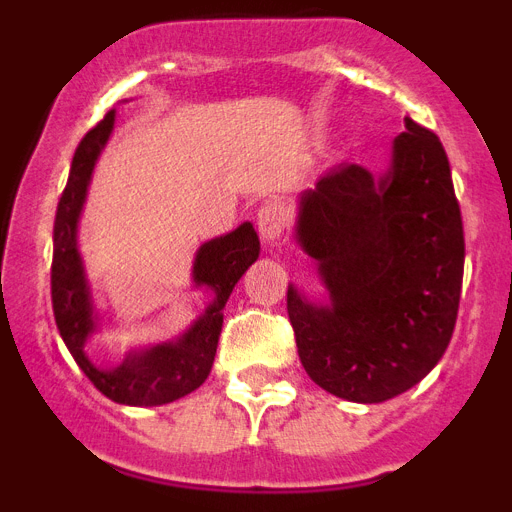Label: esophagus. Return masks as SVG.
I'll return each mask as SVG.
<instances>
[{"label": "esophagus", "mask_w": 512, "mask_h": 512, "mask_svg": "<svg viewBox=\"0 0 512 512\" xmlns=\"http://www.w3.org/2000/svg\"><path fill=\"white\" fill-rule=\"evenodd\" d=\"M287 223H289V217H287V210H284L282 202L269 200L259 207L256 225H259V233L264 241H269V243L279 241V238L284 235V230H287Z\"/></svg>", "instance_id": "34e87169"}]
</instances>
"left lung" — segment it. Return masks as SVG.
Returning <instances> with one entry per match:
<instances>
[{"label":"left lung","instance_id":"left-lung-1","mask_svg":"<svg viewBox=\"0 0 512 512\" xmlns=\"http://www.w3.org/2000/svg\"><path fill=\"white\" fill-rule=\"evenodd\" d=\"M297 238L333 300L315 307L287 289L307 377L354 402L408 392L449 346L464 277L461 210L438 135L405 117L384 179L333 166L302 194Z\"/></svg>","mask_w":512,"mask_h":512}]
</instances>
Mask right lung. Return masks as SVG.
Masks as SVG:
<instances>
[{
    "label": "right lung",
    "mask_w": 512,
    "mask_h": 512,
    "mask_svg": "<svg viewBox=\"0 0 512 512\" xmlns=\"http://www.w3.org/2000/svg\"><path fill=\"white\" fill-rule=\"evenodd\" d=\"M112 125H115V110L107 112L81 138L71 161L69 182L58 200L51 264L53 315L74 361L104 397L120 405H166L197 390L210 374L220 330H223V307L235 282L243 277V271L259 259V235L251 223H243L233 233L215 238L200 248L194 261V282L212 287L215 302L194 323V328L184 333L182 341L156 346L146 354L128 356L125 364L112 372L97 369L84 354V343L94 330V320L84 269L76 251V220L84 205L94 161L110 138Z\"/></svg>",
    "instance_id": "1"
}]
</instances>
